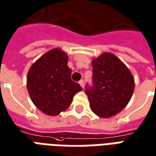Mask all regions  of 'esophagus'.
I'll return each instance as SVG.
<instances>
[{"mask_svg": "<svg viewBox=\"0 0 156 156\" xmlns=\"http://www.w3.org/2000/svg\"><path fill=\"white\" fill-rule=\"evenodd\" d=\"M79 84L81 85V87L83 88H84V81H83V80H80V81H79Z\"/></svg>", "mask_w": 156, "mask_h": 156, "instance_id": "1", "label": "esophagus"}]
</instances>
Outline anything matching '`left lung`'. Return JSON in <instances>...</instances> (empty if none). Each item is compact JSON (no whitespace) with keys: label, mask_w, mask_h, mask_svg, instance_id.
<instances>
[{"label":"left lung","mask_w":156,"mask_h":156,"mask_svg":"<svg viewBox=\"0 0 156 156\" xmlns=\"http://www.w3.org/2000/svg\"><path fill=\"white\" fill-rule=\"evenodd\" d=\"M93 86H86L90 108L109 118L123 110L130 100L134 79L129 68L113 53L105 52L92 61Z\"/></svg>","instance_id":"left-lung-1"}]
</instances>
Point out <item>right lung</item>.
Instances as JSON below:
<instances>
[{"instance_id": "add662e5", "label": "right lung", "mask_w": 156, "mask_h": 156, "mask_svg": "<svg viewBox=\"0 0 156 156\" xmlns=\"http://www.w3.org/2000/svg\"><path fill=\"white\" fill-rule=\"evenodd\" d=\"M68 57L59 48L51 49L32 65L27 86L32 101L39 110L50 116L59 115L70 106L82 87L71 79Z\"/></svg>"}]
</instances>
